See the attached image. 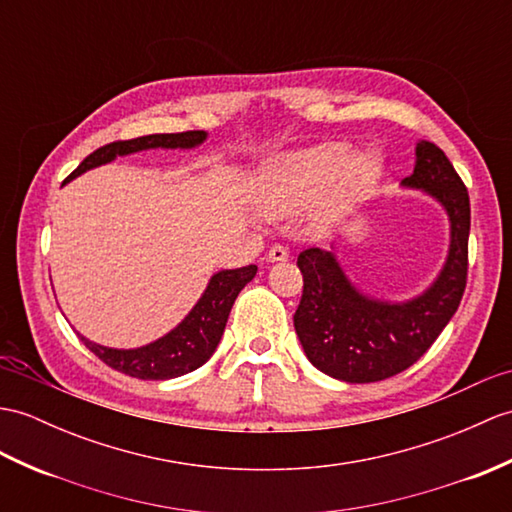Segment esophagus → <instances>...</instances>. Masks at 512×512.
I'll list each match as a JSON object with an SVG mask.
<instances>
[{
  "instance_id": "esophagus-1",
  "label": "esophagus",
  "mask_w": 512,
  "mask_h": 512,
  "mask_svg": "<svg viewBox=\"0 0 512 512\" xmlns=\"http://www.w3.org/2000/svg\"><path fill=\"white\" fill-rule=\"evenodd\" d=\"M288 257H290V251H288V248H285L283 244L270 246V251H268V261H285Z\"/></svg>"
}]
</instances>
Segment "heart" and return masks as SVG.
Here are the masks:
<instances>
[{"instance_id":"b5f03b06","label":"heart","mask_w":512,"mask_h":512,"mask_svg":"<svg viewBox=\"0 0 512 512\" xmlns=\"http://www.w3.org/2000/svg\"><path fill=\"white\" fill-rule=\"evenodd\" d=\"M379 172L382 161L377 154H353L349 144L331 141L279 159L261 189L259 202L266 213L299 209L331 184L325 207L340 209L366 192Z\"/></svg>"}]
</instances>
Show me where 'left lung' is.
I'll use <instances>...</instances> for the list:
<instances>
[{
  "mask_svg": "<svg viewBox=\"0 0 512 512\" xmlns=\"http://www.w3.org/2000/svg\"><path fill=\"white\" fill-rule=\"evenodd\" d=\"M403 185L425 189L449 213L447 264L419 299L390 305L360 294L325 248H307L296 259L303 275L294 329L318 371L351 384L382 382L406 371L432 347L456 314L469 270V192L445 152L417 144V165Z\"/></svg>",
  "mask_w": 512,
  "mask_h": 512,
  "instance_id": "8db88e82",
  "label": "left lung"
}]
</instances>
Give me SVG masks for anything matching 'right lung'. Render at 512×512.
Wrapping results in <instances>:
<instances>
[{"label":"right lung","instance_id":"right-lung-1","mask_svg":"<svg viewBox=\"0 0 512 512\" xmlns=\"http://www.w3.org/2000/svg\"><path fill=\"white\" fill-rule=\"evenodd\" d=\"M205 130H185V133H165V135H146L126 141H113L91 152L78 168L67 176L76 178L78 174L91 168H98L102 163H109L122 154L148 150V148H194L205 141ZM257 266H244L235 270H220L213 275L205 294L181 325L172 329L168 336L159 338L157 342L146 344L141 349H109L100 344L89 342L87 338L80 340L87 344V349L93 351L106 364L124 375L137 379H172L185 373L196 371L198 366L205 364L227 327V318L231 307L237 299V294L244 285L255 277Z\"/></svg>","mask_w":512,"mask_h":512}]
</instances>
